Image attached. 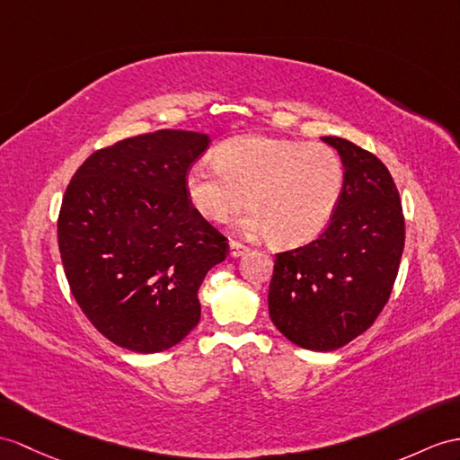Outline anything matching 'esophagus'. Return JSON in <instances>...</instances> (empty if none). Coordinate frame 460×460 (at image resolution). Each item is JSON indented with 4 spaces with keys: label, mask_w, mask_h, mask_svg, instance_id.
<instances>
[{
    "label": "esophagus",
    "mask_w": 460,
    "mask_h": 460,
    "mask_svg": "<svg viewBox=\"0 0 460 460\" xmlns=\"http://www.w3.org/2000/svg\"><path fill=\"white\" fill-rule=\"evenodd\" d=\"M245 252H248V248H245L243 243H240V242H236V240H230V250H228L230 257H240V255H243Z\"/></svg>",
    "instance_id": "obj_1"
}]
</instances>
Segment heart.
<instances>
[{"label": "heart", "mask_w": 460, "mask_h": 460, "mask_svg": "<svg viewBox=\"0 0 460 460\" xmlns=\"http://www.w3.org/2000/svg\"><path fill=\"white\" fill-rule=\"evenodd\" d=\"M343 177L341 158L326 144L248 137L222 144L215 165H193L185 187L208 222H224L245 200L252 210L238 222L242 234L300 245L328 226Z\"/></svg>", "instance_id": "obj_1"}]
</instances>
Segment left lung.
<instances>
[{
  "mask_svg": "<svg viewBox=\"0 0 460 460\" xmlns=\"http://www.w3.org/2000/svg\"><path fill=\"white\" fill-rule=\"evenodd\" d=\"M343 189L328 228L296 250L275 255L269 316L288 341L333 351L373 326L394 287L404 252V215L386 165L340 138Z\"/></svg>",
  "mask_w": 460,
  "mask_h": 460,
  "instance_id": "8db88e82",
  "label": "left lung"
}]
</instances>
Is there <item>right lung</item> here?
I'll return each instance as SVG.
<instances>
[{
    "label": "right lung",
    "mask_w": 460,
    "mask_h": 460,
    "mask_svg": "<svg viewBox=\"0 0 460 460\" xmlns=\"http://www.w3.org/2000/svg\"><path fill=\"white\" fill-rule=\"evenodd\" d=\"M207 134L155 130L93 152L72 177L58 248L72 295L99 333L158 353L200 320L199 287L228 243L187 197Z\"/></svg>",
    "instance_id": "obj_1"
}]
</instances>
